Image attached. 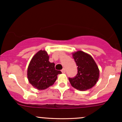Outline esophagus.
Returning <instances> with one entry per match:
<instances>
[{"label":"esophagus","mask_w":122,"mask_h":122,"mask_svg":"<svg viewBox=\"0 0 122 122\" xmlns=\"http://www.w3.org/2000/svg\"><path fill=\"white\" fill-rule=\"evenodd\" d=\"M65 72H66V70L65 68H64V69H62V70H61V72H62V73H65Z\"/></svg>","instance_id":"1"}]
</instances>
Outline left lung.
Returning a JSON list of instances; mask_svg holds the SVG:
<instances>
[{"mask_svg":"<svg viewBox=\"0 0 122 122\" xmlns=\"http://www.w3.org/2000/svg\"><path fill=\"white\" fill-rule=\"evenodd\" d=\"M77 66V74L75 77H69L73 87L79 91H85L93 87L99 78V69L93 58L82 51L73 53Z\"/></svg>","mask_w":122,"mask_h":122,"instance_id":"left-lung-1","label":"left lung"}]
</instances>
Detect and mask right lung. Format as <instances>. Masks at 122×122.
<instances>
[{"label":"right lung","instance_id":"1","mask_svg":"<svg viewBox=\"0 0 122 122\" xmlns=\"http://www.w3.org/2000/svg\"><path fill=\"white\" fill-rule=\"evenodd\" d=\"M49 56L45 50H41L30 61L27 69L29 81L38 90L45 89L51 86L61 72L55 69L54 63L49 61Z\"/></svg>","mask_w":122,"mask_h":122}]
</instances>
